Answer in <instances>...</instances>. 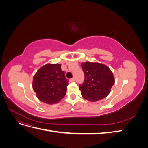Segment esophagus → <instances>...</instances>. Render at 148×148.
Returning <instances> with one entry per match:
<instances>
[{
	"instance_id": "esophagus-1",
	"label": "esophagus",
	"mask_w": 148,
	"mask_h": 148,
	"mask_svg": "<svg viewBox=\"0 0 148 148\" xmlns=\"http://www.w3.org/2000/svg\"><path fill=\"white\" fill-rule=\"evenodd\" d=\"M70 81L71 82H75V77H73V78H71V79H70Z\"/></svg>"
}]
</instances>
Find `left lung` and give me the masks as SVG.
<instances>
[{"mask_svg": "<svg viewBox=\"0 0 148 148\" xmlns=\"http://www.w3.org/2000/svg\"><path fill=\"white\" fill-rule=\"evenodd\" d=\"M82 67L84 79L79 84L82 96L89 101L96 102L109 95L115 83L113 73L107 66L99 63L86 62Z\"/></svg>", "mask_w": 148, "mask_h": 148, "instance_id": "obj_1", "label": "left lung"}]
</instances>
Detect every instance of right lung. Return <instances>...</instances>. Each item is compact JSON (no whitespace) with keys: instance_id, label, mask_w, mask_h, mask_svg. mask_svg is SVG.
Wrapping results in <instances>:
<instances>
[{"instance_id":"right-lung-1","label":"right lung","mask_w":148,"mask_h":148,"mask_svg":"<svg viewBox=\"0 0 148 148\" xmlns=\"http://www.w3.org/2000/svg\"><path fill=\"white\" fill-rule=\"evenodd\" d=\"M69 80L60 64H47L39 69L33 78V88L38 99L48 104L59 102L66 92Z\"/></svg>"}]
</instances>
